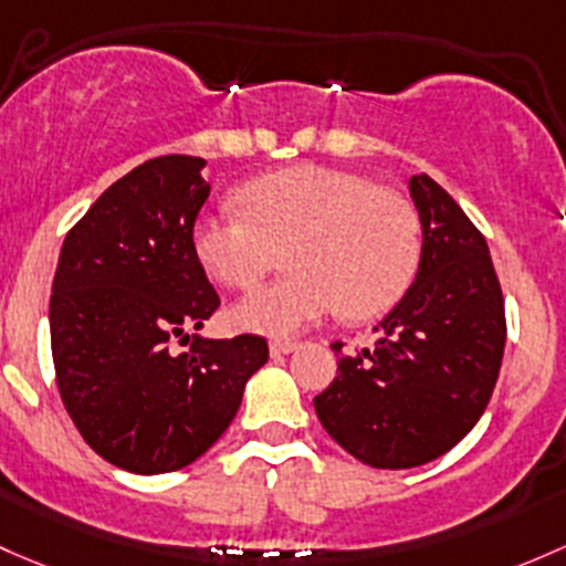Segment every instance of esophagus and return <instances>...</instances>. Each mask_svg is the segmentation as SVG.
Returning a JSON list of instances; mask_svg holds the SVG:
<instances>
[{
    "label": "esophagus",
    "mask_w": 566,
    "mask_h": 566,
    "mask_svg": "<svg viewBox=\"0 0 566 566\" xmlns=\"http://www.w3.org/2000/svg\"><path fill=\"white\" fill-rule=\"evenodd\" d=\"M298 349V344L295 342H284V338H273L271 342V355L273 358H279V355H290Z\"/></svg>",
    "instance_id": "34e87169"
}]
</instances>
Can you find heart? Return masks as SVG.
I'll return each instance as SVG.
<instances>
[{"instance_id": "obj_1", "label": "heart", "mask_w": 566, "mask_h": 566, "mask_svg": "<svg viewBox=\"0 0 566 566\" xmlns=\"http://www.w3.org/2000/svg\"><path fill=\"white\" fill-rule=\"evenodd\" d=\"M242 213L195 222V258L213 282L249 290L276 265L287 276L233 308L243 331L287 336L342 308L368 319L407 293L420 260L415 208L374 178L328 165H293L238 189Z\"/></svg>"}]
</instances>
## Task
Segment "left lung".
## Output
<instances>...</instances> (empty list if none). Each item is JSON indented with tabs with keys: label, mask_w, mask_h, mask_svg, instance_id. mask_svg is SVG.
Returning a JSON list of instances; mask_svg holds the SVG:
<instances>
[{
	"label": "left lung",
	"mask_w": 566,
	"mask_h": 566,
	"mask_svg": "<svg viewBox=\"0 0 566 566\" xmlns=\"http://www.w3.org/2000/svg\"><path fill=\"white\" fill-rule=\"evenodd\" d=\"M409 192L423 224L418 276L374 328L377 347L342 355L314 398L325 431L377 469L420 467L455 448L491 401L507 338L483 233L426 174L409 178Z\"/></svg>",
	"instance_id": "obj_1"
}]
</instances>
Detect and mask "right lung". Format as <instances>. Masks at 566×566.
Listing matches in <instances>:
<instances>
[{
	"label": "right lung",
	"mask_w": 566,
	"mask_h": 566,
	"mask_svg": "<svg viewBox=\"0 0 566 566\" xmlns=\"http://www.w3.org/2000/svg\"><path fill=\"white\" fill-rule=\"evenodd\" d=\"M206 159H148L111 184L70 230L51 290L59 396L88 448L135 474L176 472L228 431L263 336H192L219 295L192 230L211 187Z\"/></svg>",
	"instance_id": "right-lung-1"
}]
</instances>
